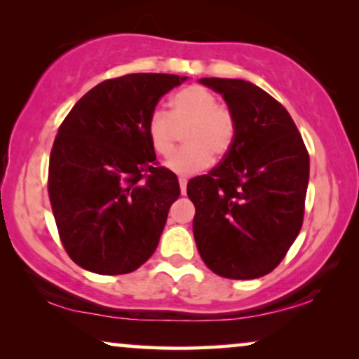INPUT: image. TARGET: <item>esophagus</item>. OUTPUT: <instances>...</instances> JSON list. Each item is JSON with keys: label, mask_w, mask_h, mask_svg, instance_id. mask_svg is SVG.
I'll list each match as a JSON object with an SVG mask.
<instances>
[{"label": "esophagus", "mask_w": 359, "mask_h": 359, "mask_svg": "<svg viewBox=\"0 0 359 359\" xmlns=\"http://www.w3.org/2000/svg\"><path fill=\"white\" fill-rule=\"evenodd\" d=\"M179 185H180V194L187 192V179L185 177H179Z\"/></svg>", "instance_id": "esophagus-1"}]
</instances>
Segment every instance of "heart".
I'll return each mask as SVG.
<instances>
[{
  "mask_svg": "<svg viewBox=\"0 0 359 359\" xmlns=\"http://www.w3.org/2000/svg\"><path fill=\"white\" fill-rule=\"evenodd\" d=\"M170 108V113L154 109L147 118L146 131L156 154L167 157L180 133L186 130V146L165 162L172 172L195 174L212 162V154L222 159L233 149L238 136L236 116L212 90L190 85L172 97Z\"/></svg>",
  "mask_w": 359,
  "mask_h": 359,
  "instance_id": "b5f03b06",
  "label": "heart"
}]
</instances>
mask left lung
Here are the masks:
<instances>
[{
	"label": "left lung",
	"instance_id": "left-lung-1",
	"mask_svg": "<svg viewBox=\"0 0 359 359\" xmlns=\"http://www.w3.org/2000/svg\"><path fill=\"white\" fill-rule=\"evenodd\" d=\"M235 113L233 149L187 184L194 236L205 264L226 279L269 274L304 223L310 159L283 104L251 82L200 79Z\"/></svg>",
	"mask_w": 359,
	"mask_h": 359
}]
</instances>
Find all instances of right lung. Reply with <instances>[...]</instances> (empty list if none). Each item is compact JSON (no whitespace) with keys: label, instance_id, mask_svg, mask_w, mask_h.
<instances>
[{"label":"right lung","instance_id":"right-lung-1","mask_svg":"<svg viewBox=\"0 0 359 359\" xmlns=\"http://www.w3.org/2000/svg\"><path fill=\"white\" fill-rule=\"evenodd\" d=\"M185 76L130 74L98 83L62 121L47 190L70 259L103 276L128 274L149 259L180 187L159 165L146 124Z\"/></svg>","mask_w":359,"mask_h":359}]
</instances>
